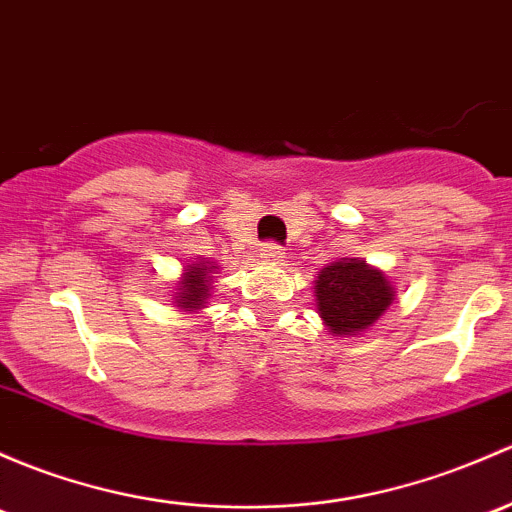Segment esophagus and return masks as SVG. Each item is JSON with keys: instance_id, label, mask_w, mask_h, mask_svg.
Listing matches in <instances>:
<instances>
[{"instance_id": "1", "label": "esophagus", "mask_w": 512, "mask_h": 512, "mask_svg": "<svg viewBox=\"0 0 512 512\" xmlns=\"http://www.w3.org/2000/svg\"><path fill=\"white\" fill-rule=\"evenodd\" d=\"M284 255H287V252H284L279 245H274V242H267V245L260 250V257L265 262H282Z\"/></svg>"}]
</instances>
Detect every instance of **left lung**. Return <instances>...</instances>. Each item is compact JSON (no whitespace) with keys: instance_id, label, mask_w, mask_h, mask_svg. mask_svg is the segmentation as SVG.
I'll use <instances>...</instances> for the list:
<instances>
[{"instance_id":"obj_1","label":"left lung","mask_w":512,"mask_h":512,"mask_svg":"<svg viewBox=\"0 0 512 512\" xmlns=\"http://www.w3.org/2000/svg\"><path fill=\"white\" fill-rule=\"evenodd\" d=\"M316 306L326 328L336 336H355L385 314L395 289L375 267L358 257H341L316 277Z\"/></svg>"}]
</instances>
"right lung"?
<instances>
[{"instance_id": "add662e5", "label": "right lung", "mask_w": 512, "mask_h": 512, "mask_svg": "<svg viewBox=\"0 0 512 512\" xmlns=\"http://www.w3.org/2000/svg\"><path fill=\"white\" fill-rule=\"evenodd\" d=\"M218 270L208 260L196 262V265H186L184 279L179 282L176 289L174 304L184 311H198L203 309L206 299L211 297V274Z\"/></svg>"}]
</instances>
